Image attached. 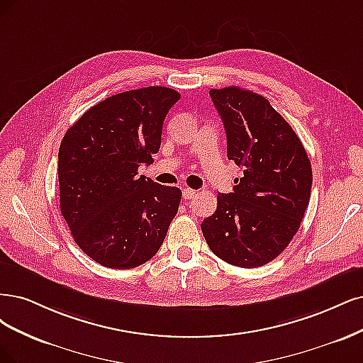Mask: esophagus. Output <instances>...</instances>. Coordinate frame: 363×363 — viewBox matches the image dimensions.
Segmentation results:
<instances>
[{"label":"esophagus","mask_w":363,"mask_h":363,"mask_svg":"<svg viewBox=\"0 0 363 363\" xmlns=\"http://www.w3.org/2000/svg\"><path fill=\"white\" fill-rule=\"evenodd\" d=\"M196 191L194 190H191V189H184L182 190V197L185 199V201H189V199H193V197H196Z\"/></svg>","instance_id":"obj_1"}]
</instances>
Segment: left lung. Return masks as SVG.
<instances>
[{"instance_id":"8db88e82","label":"left lung","mask_w":363,"mask_h":363,"mask_svg":"<svg viewBox=\"0 0 363 363\" xmlns=\"http://www.w3.org/2000/svg\"><path fill=\"white\" fill-rule=\"evenodd\" d=\"M225 125L228 158L242 169L233 193L217 196L202 221L216 256L255 268L282 253L309 205L311 161L291 125L264 96L240 87L209 90Z\"/></svg>"}]
</instances>
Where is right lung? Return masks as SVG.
Returning a JSON list of instances; mask_svg holds the SVG:
<instances>
[{"instance_id":"obj_1","label":"right lung","mask_w":363,"mask_h":363,"mask_svg":"<svg viewBox=\"0 0 363 363\" xmlns=\"http://www.w3.org/2000/svg\"><path fill=\"white\" fill-rule=\"evenodd\" d=\"M181 95L152 86L93 105L58 150L60 211L75 242L98 264L128 270L160 250L181 190L138 177L154 162L169 110Z\"/></svg>"}]
</instances>
